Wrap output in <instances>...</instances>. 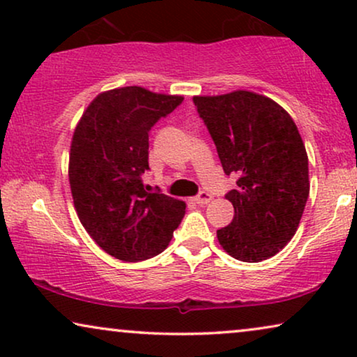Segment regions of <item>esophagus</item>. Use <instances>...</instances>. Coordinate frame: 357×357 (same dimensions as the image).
Listing matches in <instances>:
<instances>
[{
    "label": "esophagus",
    "mask_w": 357,
    "mask_h": 357,
    "mask_svg": "<svg viewBox=\"0 0 357 357\" xmlns=\"http://www.w3.org/2000/svg\"><path fill=\"white\" fill-rule=\"evenodd\" d=\"M211 199H213V197L206 192H202L198 195V197H195V202H197L198 204H202V206H203V204H208L209 202H211Z\"/></svg>",
    "instance_id": "obj_1"
}]
</instances>
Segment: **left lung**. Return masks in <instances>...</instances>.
Returning a JSON list of instances; mask_svg holds the SVG:
<instances>
[{
	"label": "left lung",
	"instance_id": "obj_1",
	"mask_svg": "<svg viewBox=\"0 0 357 357\" xmlns=\"http://www.w3.org/2000/svg\"><path fill=\"white\" fill-rule=\"evenodd\" d=\"M226 175H238L226 198L234 219L218 241L236 260L275 257L294 237L309 198V158L291 115L250 91L195 96Z\"/></svg>",
	"mask_w": 357,
	"mask_h": 357
}]
</instances>
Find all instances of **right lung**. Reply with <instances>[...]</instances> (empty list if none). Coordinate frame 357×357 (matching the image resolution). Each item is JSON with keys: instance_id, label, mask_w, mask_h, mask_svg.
<instances>
[{"instance_id": "1", "label": "right lung", "mask_w": 357, "mask_h": 357, "mask_svg": "<svg viewBox=\"0 0 357 357\" xmlns=\"http://www.w3.org/2000/svg\"><path fill=\"white\" fill-rule=\"evenodd\" d=\"M182 100L139 86L100 92L73 133L68 177L77 218L119 260L159 255L185 216L187 204L146 192L141 180L149 169L151 128Z\"/></svg>"}]
</instances>
